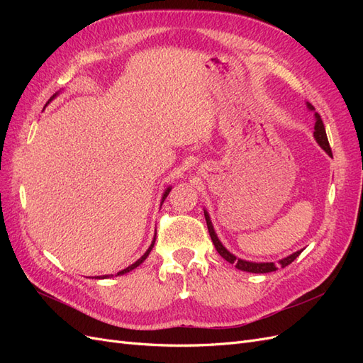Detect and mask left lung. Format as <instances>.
I'll return each mask as SVG.
<instances>
[{
    "instance_id": "obj_1",
    "label": "left lung",
    "mask_w": 363,
    "mask_h": 363,
    "mask_svg": "<svg viewBox=\"0 0 363 363\" xmlns=\"http://www.w3.org/2000/svg\"><path fill=\"white\" fill-rule=\"evenodd\" d=\"M307 107H309L311 111H315V107H313L311 103H307ZM315 118H316V123H315L313 136H315L318 144H320V145L328 152V155L332 156V148H330V144H328V139H327V135H325V128H324V124H323V119H321V116L318 115V113H315ZM204 216H206V223H207V228H208V235H211V238H212V242H213L216 251L219 252V256L224 257L228 263H235V267H236L238 269H240V271L255 272V274H265V272H272V271L279 269L277 265H276V263H274V262L256 263V262H247V260H242V259H238L236 256H233L232 252L227 251L225 247H224L221 242H219V239H218V236H216V233H215L212 221H211V216L207 215L206 211H204ZM301 251H303V250H301ZM301 251H296V252H294V255L281 259V260H280L281 268L288 267L289 263H292L296 257H298V256L301 255Z\"/></svg>"
}]
</instances>
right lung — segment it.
<instances>
[{"mask_svg":"<svg viewBox=\"0 0 363 363\" xmlns=\"http://www.w3.org/2000/svg\"><path fill=\"white\" fill-rule=\"evenodd\" d=\"M52 96H54V95H52ZM169 191H171L169 188H168L167 191H164V194H163V200H162V203H163V201H164V199H167V196H168ZM155 242H156V238H155V239H152V242H151L150 248H148V250L145 251V255H144V256H142L140 259H138V260H136V262L133 263V265H130V267H127L125 269H123V271H119V272H118V276H121V274H125V272H130L131 269H135L136 267H139V265H140V263H142V262H144V260H145V259L148 257V255H150V252H151L152 247H155ZM108 277H111V276H101V279H108ZM96 279H100V277H96Z\"/></svg>","mask_w":363,"mask_h":363,"instance_id":"1","label":"right lung"}]
</instances>
